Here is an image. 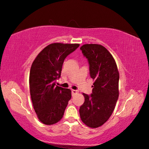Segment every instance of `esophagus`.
Segmentation results:
<instances>
[{
	"label": "esophagus",
	"instance_id": "esophagus-1",
	"mask_svg": "<svg viewBox=\"0 0 149 149\" xmlns=\"http://www.w3.org/2000/svg\"><path fill=\"white\" fill-rule=\"evenodd\" d=\"M72 95H76V94L78 93V91H76V90H72Z\"/></svg>",
	"mask_w": 149,
	"mask_h": 149
}]
</instances>
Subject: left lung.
<instances>
[{
	"label": "left lung",
	"mask_w": 149,
	"mask_h": 149,
	"mask_svg": "<svg viewBox=\"0 0 149 149\" xmlns=\"http://www.w3.org/2000/svg\"><path fill=\"white\" fill-rule=\"evenodd\" d=\"M90 65L93 79V93H83L85 100L79 108L82 122L91 128L101 126L109 119L119 96V74L113 56L103 46L86 44L80 47Z\"/></svg>",
	"instance_id": "8db88e82"
}]
</instances>
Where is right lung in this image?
<instances>
[{
	"mask_svg": "<svg viewBox=\"0 0 149 149\" xmlns=\"http://www.w3.org/2000/svg\"><path fill=\"white\" fill-rule=\"evenodd\" d=\"M79 44L53 43L40 51L33 61L30 72L31 98L38 118L46 125H53L62 119L70 89L56 85L66 56L79 47Z\"/></svg>",
	"mask_w": 149,
	"mask_h": 149,
	"instance_id": "add662e5",
	"label": "right lung"
}]
</instances>
